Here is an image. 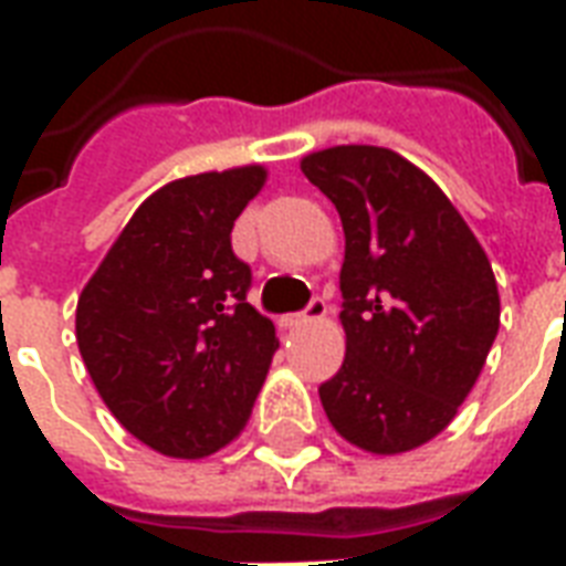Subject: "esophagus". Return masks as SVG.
<instances>
[{"label": "esophagus", "mask_w": 566, "mask_h": 566, "mask_svg": "<svg viewBox=\"0 0 566 566\" xmlns=\"http://www.w3.org/2000/svg\"><path fill=\"white\" fill-rule=\"evenodd\" d=\"M324 312H327V303H324L321 296H312V303H308L303 312L282 315V327H300V324H308V321H318L324 318Z\"/></svg>", "instance_id": "esophagus-1"}]
</instances>
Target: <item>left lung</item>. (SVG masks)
Wrapping results in <instances>:
<instances>
[{
	"mask_svg": "<svg viewBox=\"0 0 566 566\" xmlns=\"http://www.w3.org/2000/svg\"><path fill=\"white\" fill-rule=\"evenodd\" d=\"M303 172L345 230V360L318 388L357 449L397 454L446 430L473 391L500 327L485 251L449 197L400 154L339 145Z\"/></svg>",
	"mask_w": 566,
	"mask_h": 566,
	"instance_id": "left-lung-1",
	"label": "left lung"
}]
</instances>
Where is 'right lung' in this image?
Segmentation results:
<instances>
[{
    "label": "right lung",
    "mask_w": 566,
    "mask_h": 566,
    "mask_svg": "<svg viewBox=\"0 0 566 566\" xmlns=\"http://www.w3.org/2000/svg\"><path fill=\"white\" fill-rule=\"evenodd\" d=\"M263 178L242 166L160 187L78 296L75 336L96 391L169 458H206L239 437L279 348L230 242Z\"/></svg>",
    "instance_id": "right-lung-1"
}]
</instances>
